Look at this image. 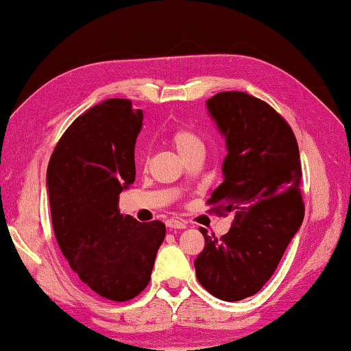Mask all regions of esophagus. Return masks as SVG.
<instances>
[{
  "instance_id": "esophagus-1",
  "label": "esophagus",
  "mask_w": 351,
  "mask_h": 351,
  "mask_svg": "<svg viewBox=\"0 0 351 351\" xmlns=\"http://www.w3.org/2000/svg\"><path fill=\"white\" fill-rule=\"evenodd\" d=\"M166 226H168L169 229H186V223L183 219L169 218V219H166Z\"/></svg>"
}]
</instances>
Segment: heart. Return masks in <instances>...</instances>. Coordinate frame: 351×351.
<instances>
[{"instance_id": "heart-1", "label": "heart", "mask_w": 351, "mask_h": 351, "mask_svg": "<svg viewBox=\"0 0 351 351\" xmlns=\"http://www.w3.org/2000/svg\"><path fill=\"white\" fill-rule=\"evenodd\" d=\"M171 143L182 157H185L188 152H191L194 149H204L201 138L194 132L188 130V128H177V130L172 132Z\"/></svg>"}]
</instances>
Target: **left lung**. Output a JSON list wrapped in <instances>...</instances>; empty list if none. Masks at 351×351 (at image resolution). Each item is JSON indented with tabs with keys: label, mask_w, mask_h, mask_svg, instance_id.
<instances>
[{
	"label": "left lung",
	"mask_w": 351,
	"mask_h": 351,
	"mask_svg": "<svg viewBox=\"0 0 351 351\" xmlns=\"http://www.w3.org/2000/svg\"><path fill=\"white\" fill-rule=\"evenodd\" d=\"M206 105L228 149L224 180L208 204L234 221L221 239L199 229L206 247L194 268L207 292L240 301L271 278L303 223L300 150L289 123L256 97L226 90Z\"/></svg>",
	"instance_id": "1"
}]
</instances>
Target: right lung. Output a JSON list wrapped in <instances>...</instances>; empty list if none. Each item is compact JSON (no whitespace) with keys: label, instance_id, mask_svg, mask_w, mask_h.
Instances as JSON below:
<instances>
[{"label":"right lung","instance_id":"1","mask_svg":"<svg viewBox=\"0 0 351 351\" xmlns=\"http://www.w3.org/2000/svg\"><path fill=\"white\" fill-rule=\"evenodd\" d=\"M143 110L108 99L72 122L47 169L58 245L94 293L127 301L147 287L166 235L161 221L121 215L119 194L134 182V144Z\"/></svg>","mask_w":351,"mask_h":351}]
</instances>
